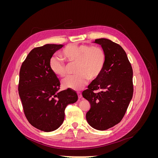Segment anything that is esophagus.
I'll return each instance as SVG.
<instances>
[{"label": "esophagus", "instance_id": "34e87169", "mask_svg": "<svg viewBox=\"0 0 158 158\" xmlns=\"http://www.w3.org/2000/svg\"><path fill=\"white\" fill-rule=\"evenodd\" d=\"M77 94H78V97L79 99L82 97V93H81V92H77Z\"/></svg>", "mask_w": 158, "mask_h": 158}]
</instances>
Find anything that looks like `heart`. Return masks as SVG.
Wrapping results in <instances>:
<instances>
[{"instance_id":"b5f03b06","label":"heart","mask_w":158,"mask_h":158,"mask_svg":"<svg viewBox=\"0 0 158 158\" xmlns=\"http://www.w3.org/2000/svg\"><path fill=\"white\" fill-rule=\"evenodd\" d=\"M60 56L68 64L76 63L74 75L69 76L63 81V87L74 90L83 88L89 78H98L103 70L106 55L102 48L95 45L78 46L70 44L60 52ZM50 69L55 75L64 77L67 66L58 56L50 60Z\"/></svg>"}]
</instances>
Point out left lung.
Listing matches in <instances>:
<instances>
[{
	"instance_id": "8db88e82",
	"label": "left lung",
	"mask_w": 158,
	"mask_h": 158,
	"mask_svg": "<svg viewBox=\"0 0 158 158\" xmlns=\"http://www.w3.org/2000/svg\"><path fill=\"white\" fill-rule=\"evenodd\" d=\"M106 55L102 73L83 91L82 96L89 102L85 117L89 125L105 131L120 123L133 95V71L126 52L111 40H95ZM99 90L98 93L95 90Z\"/></svg>"
}]
</instances>
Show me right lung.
<instances>
[{
	"mask_svg": "<svg viewBox=\"0 0 158 158\" xmlns=\"http://www.w3.org/2000/svg\"><path fill=\"white\" fill-rule=\"evenodd\" d=\"M63 45L47 44L33 49L20 70L18 93L23 113L31 125L45 132L53 131L63 123L68 105L78 100L74 90L59 92L60 82L50 69V60Z\"/></svg>",
	"mask_w": 158,
	"mask_h": 158,
	"instance_id": "add662e5",
	"label": "right lung"
}]
</instances>
